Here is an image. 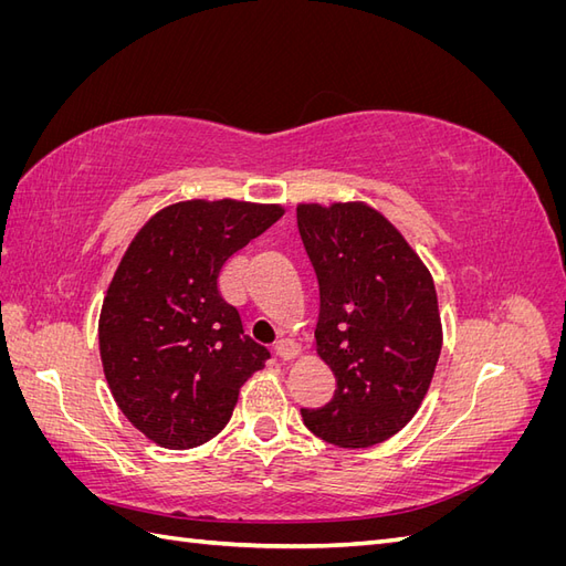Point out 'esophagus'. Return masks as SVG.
Returning <instances> with one entry per match:
<instances>
[{
  "label": "esophagus",
  "mask_w": 566,
  "mask_h": 566,
  "mask_svg": "<svg viewBox=\"0 0 566 566\" xmlns=\"http://www.w3.org/2000/svg\"><path fill=\"white\" fill-rule=\"evenodd\" d=\"M276 354L281 356V358H295L297 354H300V345L295 339H290V337H281L279 342H276Z\"/></svg>",
  "instance_id": "obj_1"
}]
</instances>
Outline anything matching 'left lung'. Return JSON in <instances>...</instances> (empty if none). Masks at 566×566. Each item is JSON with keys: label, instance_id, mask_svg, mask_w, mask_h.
Segmentation results:
<instances>
[{"label": "left lung", "instance_id": "8db88e82", "mask_svg": "<svg viewBox=\"0 0 566 566\" xmlns=\"http://www.w3.org/2000/svg\"><path fill=\"white\" fill-rule=\"evenodd\" d=\"M297 227L321 293L316 354L337 382L302 420L339 449L375 447L403 430L432 382L443 339L432 273L366 202H300Z\"/></svg>", "mask_w": 566, "mask_h": 566}]
</instances>
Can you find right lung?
<instances>
[{"instance_id":"add662e5","label":"right lung","mask_w":566,"mask_h":566,"mask_svg":"<svg viewBox=\"0 0 566 566\" xmlns=\"http://www.w3.org/2000/svg\"><path fill=\"white\" fill-rule=\"evenodd\" d=\"M281 205L184 200L134 235L98 316L115 403L163 449H196L224 430L238 391L269 349L219 293L229 256L283 217Z\"/></svg>"}]
</instances>
